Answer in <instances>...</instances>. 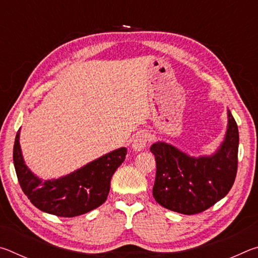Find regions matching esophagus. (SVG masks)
Returning <instances> with one entry per match:
<instances>
[{
	"instance_id": "obj_1",
	"label": "esophagus",
	"mask_w": 258,
	"mask_h": 258,
	"mask_svg": "<svg viewBox=\"0 0 258 258\" xmlns=\"http://www.w3.org/2000/svg\"><path fill=\"white\" fill-rule=\"evenodd\" d=\"M149 138H150V135L148 134L147 132H142V133L138 134L133 140L132 149L134 151H141V150L145 149V148L148 145V142L150 141Z\"/></svg>"
}]
</instances>
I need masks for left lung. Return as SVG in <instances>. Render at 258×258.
Returning <instances> with one entry per match:
<instances>
[{"instance_id": "8db88e82", "label": "left lung", "mask_w": 258, "mask_h": 258, "mask_svg": "<svg viewBox=\"0 0 258 258\" xmlns=\"http://www.w3.org/2000/svg\"><path fill=\"white\" fill-rule=\"evenodd\" d=\"M238 125L228 110L224 141L212 156H187L172 145L156 142L157 171L152 195L169 211L194 215L206 211L232 187L238 169Z\"/></svg>"}]
</instances>
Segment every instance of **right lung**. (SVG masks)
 <instances>
[{
  "label": "right lung",
  "mask_w": 258,
  "mask_h": 258,
  "mask_svg": "<svg viewBox=\"0 0 258 258\" xmlns=\"http://www.w3.org/2000/svg\"><path fill=\"white\" fill-rule=\"evenodd\" d=\"M19 135L20 130L15 140L14 164L21 189L35 207L60 217L78 216L101 206L108 197L113 173L127 154L126 148H119L66 176L43 181L26 166Z\"/></svg>",
  "instance_id": "add662e5"
}]
</instances>
